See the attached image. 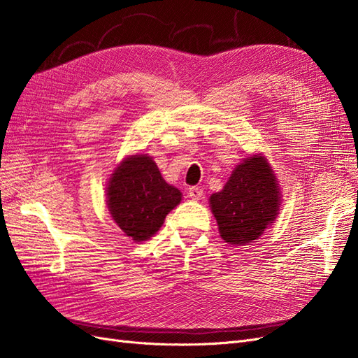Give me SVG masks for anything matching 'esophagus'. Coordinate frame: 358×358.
<instances>
[{
    "label": "esophagus",
    "instance_id": "obj_1",
    "mask_svg": "<svg viewBox=\"0 0 358 358\" xmlns=\"http://www.w3.org/2000/svg\"><path fill=\"white\" fill-rule=\"evenodd\" d=\"M188 197L192 200H201L203 199V189L199 187H191L188 189Z\"/></svg>",
    "mask_w": 358,
    "mask_h": 358
}]
</instances>
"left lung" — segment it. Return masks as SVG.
<instances>
[{
  "label": "left lung",
  "mask_w": 358,
  "mask_h": 358,
  "mask_svg": "<svg viewBox=\"0 0 358 358\" xmlns=\"http://www.w3.org/2000/svg\"><path fill=\"white\" fill-rule=\"evenodd\" d=\"M279 182L263 154L246 157L234 167L220 192L209 197L222 239L230 245L257 241L280 209Z\"/></svg>",
  "instance_id": "left-lung-1"
}]
</instances>
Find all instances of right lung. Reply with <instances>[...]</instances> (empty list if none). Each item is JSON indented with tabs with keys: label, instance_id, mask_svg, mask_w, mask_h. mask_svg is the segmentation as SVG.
<instances>
[{
	"label": "right lung",
	"instance_id": "right-lung-1",
	"mask_svg": "<svg viewBox=\"0 0 358 358\" xmlns=\"http://www.w3.org/2000/svg\"><path fill=\"white\" fill-rule=\"evenodd\" d=\"M180 200L182 192L164 180L157 162L148 154L125 157L106 188L112 220L136 243L150 239Z\"/></svg>",
	"mask_w": 358,
	"mask_h": 358
}]
</instances>
